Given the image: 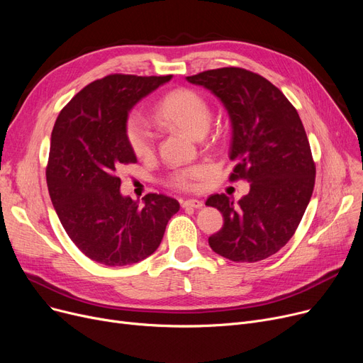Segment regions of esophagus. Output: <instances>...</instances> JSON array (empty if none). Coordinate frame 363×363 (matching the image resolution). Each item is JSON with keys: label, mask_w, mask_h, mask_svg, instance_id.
I'll list each match as a JSON object with an SVG mask.
<instances>
[{"label": "esophagus", "mask_w": 363, "mask_h": 363, "mask_svg": "<svg viewBox=\"0 0 363 363\" xmlns=\"http://www.w3.org/2000/svg\"><path fill=\"white\" fill-rule=\"evenodd\" d=\"M203 206H204V203L201 200H197V199H189V200L182 201L184 208H201Z\"/></svg>", "instance_id": "34e87169"}]
</instances>
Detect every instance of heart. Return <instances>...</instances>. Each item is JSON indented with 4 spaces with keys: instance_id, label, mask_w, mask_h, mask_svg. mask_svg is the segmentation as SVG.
Returning a JSON list of instances; mask_svg holds the SVG:
<instances>
[{
    "instance_id": "heart-1",
    "label": "heart",
    "mask_w": 363,
    "mask_h": 363,
    "mask_svg": "<svg viewBox=\"0 0 363 363\" xmlns=\"http://www.w3.org/2000/svg\"><path fill=\"white\" fill-rule=\"evenodd\" d=\"M152 116L164 128L178 129L194 138H201L211 125L212 110L200 92L189 88H177L169 91L156 104ZM125 135L130 151L140 160L155 156V135L138 116H130L126 121ZM207 174L208 167L206 164L181 167L167 177V184L179 189H191Z\"/></svg>"
}]
</instances>
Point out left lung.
I'll return each instance as SVG.
<instances>
[{
    "mask_svg": "<svg viewBox=\"0 0 363 363\" xmlns=\"http://www.w3.org/2000/svg\"><path fill=\"white\" fill-rule=\"evenodd\" d=\"M186 81L211 89L226 107L235 162L230 181L250 182L238 203L226 194L207 199L223 216L208 244L233 262L269 257L294 235L315 186L316 167L298 113L274 84L242 67L206 70Z\"/></svg>",
    "mask_w": 363,
    "mask_h": 363,
    "instance_id": "8db88e82",
    "label": "left lung"
}]
</instances>
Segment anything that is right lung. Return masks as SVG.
I'll return each mask as SVG.
<instances>
[{"instance_id": "obj_1", "label": "right lung", "mask_w": 363, "mask_h": 363, "mask_svg": "<svg viewBox=\"0 0 363 363\" xmlns=\"http://www.w3.org/2000/svg\"><path fill=\"white\" fill-rule=\"evenodd\" d=\"M166 76L111 73L82 88L57 118L47 163L52 206L74 245L107 266L137 263L157 250L179 203L147 194L144 204L121 194L118 172L137 163L125 126L129 110Z\"/></svg>"}]
</instances>
